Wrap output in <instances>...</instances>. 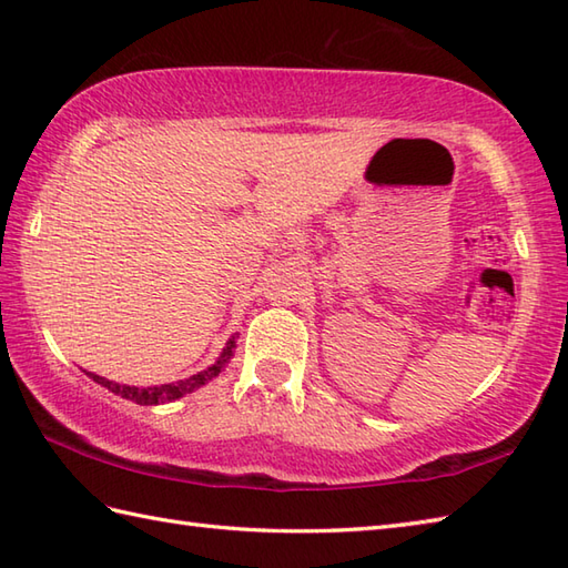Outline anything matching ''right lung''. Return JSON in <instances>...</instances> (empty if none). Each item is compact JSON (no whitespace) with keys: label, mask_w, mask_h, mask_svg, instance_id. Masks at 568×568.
Masks as SVG:
<instances>
[{"label":"right lung","mask_w":568,"mask_h":568,"mask_svg":"<svg viewBox=\"0 0 568 568\" xmlns=\"http://www.w3.org/2000/svg\"><path fill=\"white\" fill-rule=\"evenodd\" d=\"M234 346H236L234 342H229L226 348H224V354L220 356V361H216V364L210 366L207 371H200L197 376H190V378H185V381L168 383V385H155V388H134V385H119V383H114V381H106V378H102V376H94V373H90V378H92L94 383L104 385V388L112 390L114 395H122V397H126V400H134V403H139V405L171 403V400H178V397H183V395H187V393H192V390H197L200 385H204L207 381H212V378L216 376V373H220V371L226 366V361L232 358Z\"/></svg>","instance_id":"right-lung-1"}]
</instances>
